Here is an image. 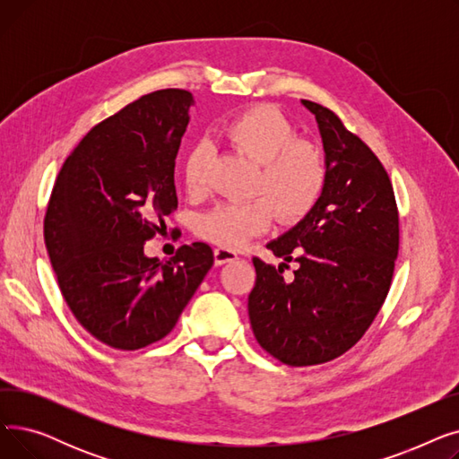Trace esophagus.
<instances>
[{"mask_svg": "<svg viewBox=\"0 0 459 459\" xmlns=\"http://www.w3.org/2000/svg\"><path fill=\"white\" fill-rule=\"evenodd\" d=\"M213 260H215V266H223V264L238 260V253L232 249H227V247H215Z\"/></svg>", "mask_w": 459, "mask_h": 459, "instance_id": "1", "label": "esophagus"}]
</instances>
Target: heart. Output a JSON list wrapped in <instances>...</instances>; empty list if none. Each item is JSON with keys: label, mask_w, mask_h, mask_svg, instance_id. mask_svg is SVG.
I'll use <instances>...</instances> for the list:
<instances>
[{"label": "heart", "mask_w": 459, "mask_h": 459, "mask_svg": "<svg viewBox=\"0 0 459 459\" xmlns=\"http://www.w3.org/2000/svg\"><path fill=\"white\" fill-rule=\"evenodd\" d=\"M223 137L256 163L253 189L269 199L217 204L197 223L204 239L221 247H239L266 230L275 212L282 221H298L318 204L327 182L324 154L315 144L299 141L296 128L281 111L258 106L239 113L225 125ZM204 169L206 151L191 149L184 160V184L189 193L204 189Z\"/></svg>", "instance_id": "heart-1"}]
</instances>
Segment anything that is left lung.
Wrapping results in <instances>:
<instances>
[{
  "instance_id": "8db88e82",
  "label": "left lung",
  "mask_w": 459,
  "mask_h": 459,
  "mask_svg": "<svg viewBox=\"0 0 459 459\" xmlns=\"http://www.w3.org/2000/svg\"><path fill=\"white\" fill-rule=\"evenodd\" d=\"M316 117L327 182L318 204L266 246L279 268L253 258L249 320L258 344L288 367L322 365L359 342L389 294L398 256V208L377 156L331 109ZM299 262L284 281L286 261Z\"/></svg>"
}]
</instances>
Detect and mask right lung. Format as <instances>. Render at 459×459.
<instances>
[{
    "label": "right lung",
    "mask_w": 459,
    "mask_h": 459,
    "mask_svg": "<svg viewBox=\"0 0 459 459\" xmlns=\"http://www.w3.org/2000/svg\"><path fill=\"white\" fill-rule=\"evenodd\" d=\"M193 96L163 89L96 125L57 175L44 242L76 320L115 350H139L173 331L213 264L210 246L160 262L144 242L177 206L175 160Z\"/></svg>",
    "instance_id": "obj_1"
}]
</instances>
